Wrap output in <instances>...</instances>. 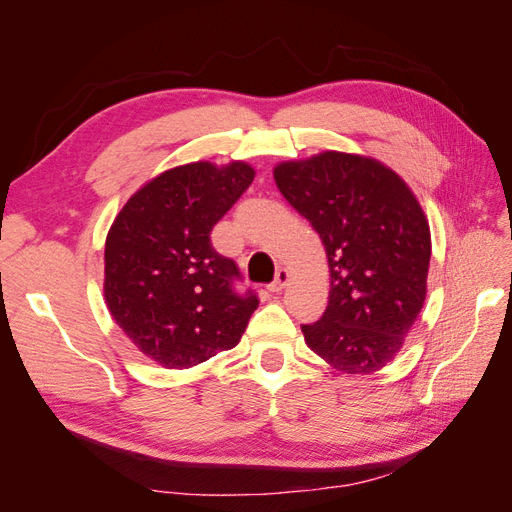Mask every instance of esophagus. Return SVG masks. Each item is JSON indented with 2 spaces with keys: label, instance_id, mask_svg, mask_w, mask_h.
Here are the masks:
<instances>
[{
  "label": "esophagus",
  "instance_id": "34e87169",
  "mask_svg": "<svg viewBox=\"0 0 512 512\" xmlns=\"http://www.w3.org/2000/svg\"><path fill=\"white\" fill-rule=\"evenodd\" d=\"M290 282V273L286 269H280L275 273V280L269 284V292H282Z\"/></svg>",
  "mask_w": 512,
  "mask_h": 512
}]
</instances>
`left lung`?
Here are the masks:
<instances>
[{"instance_id": "left-lung-1", "label": "left lung", "mask_w": 512, "mask_h": 512, "mask_svg": "<svg viewBox=\"0 0 512 512\" xmlns=\"http://www.w3.org/2000/svg\"><path fill=\"white\" fill-rule=\"evenodd\" d=\"M273 177L329 260V305L301 324L305 344L344 374L382 369L427 294L431 235L416 196L389 166L342 151L282 162Z\"/></svg>"}]
</instances>
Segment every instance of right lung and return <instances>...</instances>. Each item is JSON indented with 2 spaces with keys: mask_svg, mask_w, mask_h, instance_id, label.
I'll return each mask as SVG.
<instances>
[{
  "mask_svg": "<svg viewBox=\"0 0 512 512\" xmlns=\"http://www.w3.org/2000/svg\"><path fill=\"white\" fill-rule=\"evenodd\" d=\"M245 162H192L132 194L108 230L104 299L132 344L166 369L230 350L258 297L239 294L235 260L213 250L211 230L254 181Z\"/></svg>",
  "mask_w": 512,
  "mask_h": 512,
  "instance_id": "obj_1",
  "label": "right lung"
}]
</instances>
